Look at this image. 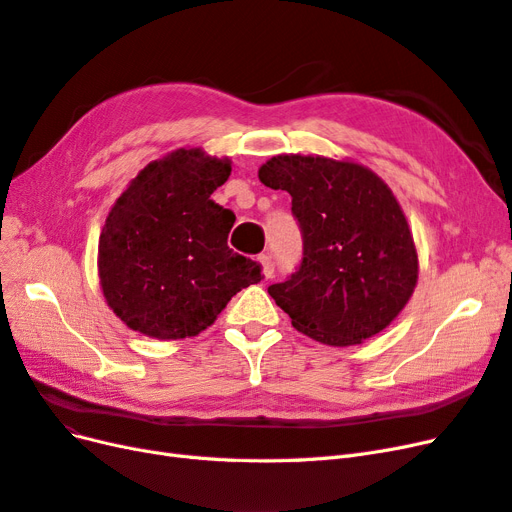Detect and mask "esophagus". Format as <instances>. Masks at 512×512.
<instances>
[{
  "mask_svg": "<svg viewBox=\"0 0 512 512\" xmlns=\"http://www.w3.org/2000/svg\"><path fill=\"white\" fill-rule=\"evenodd\" d=\"M258 262L262 265V273H265L267 280H271L273 273H275V265H273L271 254H260V256H258Z\"/></svg>",
  "mask_w": 512,
  "mask_h": 512,
  "instance_id": "obj_1",
  "label": "esophagus"
}]
</instances>
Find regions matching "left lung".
Here are the masks:
<instances>
[{
  "label": "left lung",
  "instance_id": "left-lung-1",
  "mask_svg": "<svg viewBox=\"0 0 512 512\" xmlns=\"http://www.w3.org/2000/svg\"><path fill=\"white\" fill-rule=\"evenodd\" d=\"M260 181L292 196L303 258L269 294L292 327L352 346L389 327L412 297L418 258L406 215L376 173L354 162L277 156Z\"/></svg>",
  "mask_w": 512,
  "mask_h": 512
}]
</instances>
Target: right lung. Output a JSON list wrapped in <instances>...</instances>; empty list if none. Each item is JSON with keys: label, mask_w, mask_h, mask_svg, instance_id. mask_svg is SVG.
Returning a JSON list of instances; mask_svg holds the SVG:
<instances>
[{"label": "right lung", "mask_w": 512, "mask_h": 512, "mask_svg": "<svg viewBox=\"0 0 512 512\" xmlns=\"http://www.w3.org/2000/svg\"><path fill=\"white\" fill-rule=\"evenodd\" d=\"M230 162L177 149L145 166L108 213L98 271L108 307L132 331L158 339L198 335L262 267L228 247L235 213L211 194Z\"/></svg>", "instance_id": "obj_1"}]
</instances>
